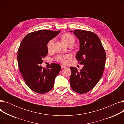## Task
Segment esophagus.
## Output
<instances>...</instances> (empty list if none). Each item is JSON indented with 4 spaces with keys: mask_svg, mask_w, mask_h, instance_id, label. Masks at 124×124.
I'll use <instances>...</instances> for the list:
<instances>
[{
    "mask_svg": "<svg viewBox=\"0 0 124 124\" xmlns=\"http://www.w3.org/2000/svg\"><path fill=\"white\" fill-rule=\"evenodd\" d=\"M61 68L63 69V68H66L67 67H66V66H64V65H61Z\"/></svg>",
    "mask_w": 124,
    "mask_h": 124,
    "instance_id": "obj_1",
    "label": "esophagus"
}]
</instances>
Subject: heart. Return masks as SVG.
<instances>
[{
	"label": "heart",
	"mask_w": 124,
	"mask_h": 124,
	"mask_svg": "<svg viewBox=\"0 0 124 124\" xmlns=\"http://www.w3.org/2000/svg\"><path fill=\"white\" fill-rule=\"evenodd\" d=\"M62 40L63 42L65 43L67 45L71 44L73 45L75 41V39L74 37L70 34L69 33H66L64 34L62 37ZM54 39H53L49 41V42L47 44V49L49 51H51L53 49V47L54 43ZM71 57V56L70 55H58L56 57V60L60 62L61 63H65L66 62V59L68 58H69Z\"/></svg>",
	"instance_id": "heart-1"
}]
</instances>
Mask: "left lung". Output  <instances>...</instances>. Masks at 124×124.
<instances>
[{
    "mask_svg": "<svg viewBox=\"0 0 124 124\" xmlns=\"http://www.w3.org/2000/svg\"><path fill=\"white\" fill-rule=\"evenodd\" d=\"M73 34L80 43L76 58L84 66L80 71L70 67L72 73L69 80L73 90L82 94L92 90L100 81L105 66L106 54L100 39L94 32L76 30Z\"/></svg>",
    "mask_w": 124,
    "mask_h": 124,
    "instance_id": "8db88e82",
    "label": "left lung"
}]
</instances>
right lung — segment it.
I'll use <instances>...</instances> for the list:
<instances>
[{
  "label": "right lung",
  "mask_w": 124,
  "mask_h": 124,
  "mask_svg": "<svg viewBox=\"0 0 124 124\" xmlns=\"http://www.w3.org/2000/svg\"><path fill=\"white\" fill-rule=\"evenodd\" d=\"M60 31L39 30L26 35L17 52L19 70L28 87L39 93L49 92L54 86L55 78L61 67L53 63L49 68H42V58L48 54L47 44Z\"/></svg>",
  "instance_id": "obj_1"
}]
</instances>
